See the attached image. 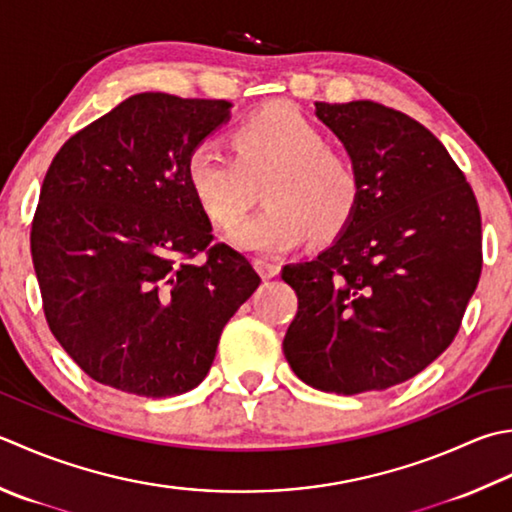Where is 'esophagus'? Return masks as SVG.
<instances>
[{
  "label": "esophagus",
  "mask_w": 512,
  "mask_h": 512,
  "mask_svg": "<svg viewBox=\"0 0 512 512\" xmlns=\"http://www.w3.org/2000/svg\"><path fill=\"white\" fill-rule=\"evenodd\" d=\"M255 268H257V273L262 275L264 279L277 277L279 270H282V266H279L277 262H270V259H255Z\"/></svg>",
  "instance_id": "obj_1"
}]
</instances>
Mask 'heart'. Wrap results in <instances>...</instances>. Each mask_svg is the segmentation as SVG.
<instances>
[{
	"label": "heart",
	"instance_id": "heart-1",
	"mask_svg": "<svg viewBox=\"0 0 512 512\" xmlns=\"http://www.w3.org/2000/svg\"><path fill=\"white\" fill-rule=\"evenodd\" d=\"M235 159L199 146L186 159V184L210 224L230 230L252 198V182L265 179L267 206L228 235L244 253L268 257L315 237H333L355 215L359 173L330 146L328 135L302 110L268 104L233 130Z\"/></svg>",
	"mask_w": 512,
	"mask_h": 512
}]
</instances>
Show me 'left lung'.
Here are the masks:
<instances>
[{
    "label": "left lung",
    "mask_w": 512,
    "mask_h": 512,
    "mask_svg": "<svg viewBox=\"0 0 512 512\" xmlns=\"http://www.w3.org/2000/svg\"><path fill=\"white\" fill-rule=\"evenodd\" d=\"M359 173L350 222L315 259L286 264L293 373L324 393L386 390L453 342L482 273V217L462 170L413 117L357 99L315 104Z\"/></svg>",
    "instance_id": "left-lung-1"
}]
</instances>
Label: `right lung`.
<instances>
[{"mask_svg": "<svg viewBox=\"0 0 512 512\" xmlns=\"http://www.w3.org/2000/svg\"><path fill=\"white\" fill-rule=\"evenodd\" d=\"M230 108L139 93L70 137L48 168L30 233L46 322L99 384L153 399L193 390L262 282L242 253L210 246L213 226L186 184L188 155Z\"/></svg>", "mask_w": 512, "mask_h": 512, "instance_id": "right-lung-1", "label": "right lung"}]
</instances>
